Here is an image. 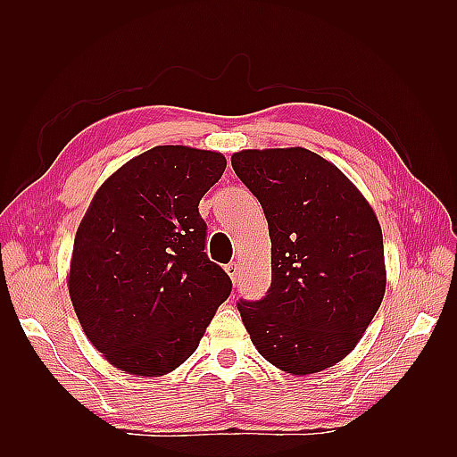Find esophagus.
Masks as SVG:
<instances>
[{"label":"esophagus","mask_w":457,"mask_h":457,"mask_svg":"<svg viewBox=\"0 0 457 457\" xmlns=\"http://www.w3.org/2000/svg\"><path fill=\"white\" fill-rule=\"evenodd\" d=\"M227 269V272H228V276H230V280L237 284V278H238V272H240V267H238V262H228V265L225 267Z\"/></svg>","instance_id":"obj_1"}]
</instances>
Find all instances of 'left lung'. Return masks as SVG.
<instances>
[{
  "instance_id": "1",
  "label": "left lung",
  "mask_w": 457,
  "mask_h": 457,
  "mask_svg": "<svg viewBox=\"0 0 457 457\" xmlns=\"http://www.w3.org/2000/svg\"><path fill=\"white\" fill-rule=\"evenodd\" d=\"M232 170L265 212L272 280L238 311L259 354L292 376L337 364L385 295L383 234L366 198L307 148L242 150Z\"/></svg>"
}]
</instances>
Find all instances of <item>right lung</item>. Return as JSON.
I'll list each match as a JSON object with an SVG mask.
<instances>
[{"mask_svg": "<svg viewBox=\"0 0 457 457\" xmlns=\"http://www.w3.org/2000/svg\"><path fill=\"white\" fill-rule=\"evenodd\" d=\"M223 154L154 146L110 175L76 232L68 292L93 347L133 376L158 378L198 349L232 289L210 261L202 196Z\"/></svg>", "mask_w": 457, "mask_h": 457, "instance_id": "add662e5", "label": "right lung"}]
</instances>
